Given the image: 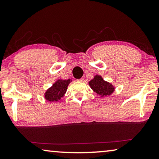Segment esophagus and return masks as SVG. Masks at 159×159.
Returning a JSON list of instances; mask_svg holds the SVG:
<instances>
[{"label": "esophagus", "mask_w": 159, "mask_h": 159, "mask_svg": "<svg viewBox=\"0 0 159 159\" xmlns=\"http://www.w3.org/2000/svg\"><path fill=\"white\" fill-rule=\"evenodd\" d=\"M77 80H78V81H79V82H83V78H81V79H78Z\"/></svg>", "instance_id": "34e87169"}]
</instances>
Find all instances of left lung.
<instances>
[{
    "instance_id": "1",
    "label": "left lung",
    "mask_w": 159,
    "mask_h": 159,
    "mask_svg": "<svg viewBox=\"0 0 159 159\" xmlns=\"http://www.w3.org/2000/svg\"><path fill=\"white\" fill-rule=\"evenodd\" d=\"M89 85L94 92L102 97L110 95L114 91V86L111 83L104 80L100 76H95L89 82Z\"/></svg>"
}]
</instances>
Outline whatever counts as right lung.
Segmentation results:
<instances>
[{"label":"right lung","instance_id":"right-lung-1","mask_svg":"<svg viewBox=\"0 0 159 159\" xmlns=\"http://www.w3.org/2000/svg\"><path fill=\"white\" fill-rule=\"evenodd\" d=\"M70 82V79L58 80L45 92V98L51 102L59 101L66 93L67 87Z\"/></svg>","mask_w":159,"mask_h":159}]
</instances>
